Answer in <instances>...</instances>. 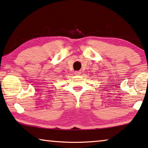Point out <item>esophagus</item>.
I'll return each mask as SVG.
<instances>
[{"mask_svg":"<svg viewBox=\"0 0 148 148\" xmlns=\"http://www.w3.org/2000/svg\"><path fill=\"white\" fill-rule=\"evenodd\" d=\"M80 74H81V72L80 71H75L74 72V74L77 75V76H78V75H80Z\"/></svg>","mask_w":148,"mask_h":148,"instance_id":"obj_1","label":"esophagus"}]
</instances>
